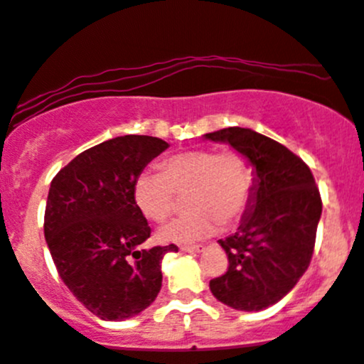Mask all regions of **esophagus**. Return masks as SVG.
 Wrapping results in <instances>:
<instances>
[{
    "mask_svg": "<svg viewBox=\"0 0 364 364\" xmlns=\"http://www.w3.org/2000/svg\"><path fill=\"white\" fill-rule=\"evenodd\" d=\"M183 252H202L203 250V245H188V247H181Z\"/></svg>",
    "mask_w": 364,
    "mask_h": 364,
    "instance_id": "34e87169",
    "label": "esophagus"
}]
</instances>
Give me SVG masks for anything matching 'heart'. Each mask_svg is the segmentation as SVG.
Returning a JSON list of instances; mask_svg holds the SVG:
<instances>
[{
	"mask_svg": "<svg viewBox=\"0 0 364 364\" xmlns=\"http://www.w3.org/2000/svg\"><path fill=\"white\" fill-rule=\"evenodd\" d=\"M255 176L249 159L237 150L195 149L171 155L161 173L143 171L134 179L138 209L155 223L174 210L178 195L190 209L157 231L164 243H188L214 233L218 225L231 228L245 214L254 193Z\"/></svg>",
	"mask_w": 364,
	"mask_h": 364,
	"instance_id": "obj_1",
	"label": "heart"
}]
</instances>
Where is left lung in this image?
<instances>
[{"mask_svg":"<svg viewBox=\"0 0 364 364\" xmlns=\"http://www.w3.org/2000/svg\"><path fill=\"white\" fill-rule=\"evenodd\" d=\"M205 138L230 143L255 171L254 193L238 231L219 240L230 266L210 279V292L233 309H266L309 267L321 218L319 190L307 164L264 134L226 127Z\"/></svg>","mask_w":364,"mask_h":364,"instance_id":"obj_1","label":"left lung"}]
</instances>
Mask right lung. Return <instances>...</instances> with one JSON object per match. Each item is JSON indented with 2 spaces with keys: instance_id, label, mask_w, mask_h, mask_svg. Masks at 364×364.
I'll use <instances>...</instances> for the list:
<instances>
[{
  "instance_id": "obj_1",
  "label": "right lung",
  "mask_w": 364,
  "mask_h": 364,
  "mask_svg": "<svg viewBox=\"0 0 364 364\" xmlns=\"http://www.w3.org/2000/svg\"><path fill=\"white\" fill-rule=\"evenodd\" d=\"M161 138L126 134L91 146L51 181L45 238L60 278L95 316H136L162 287L161 261L174 243L139 249L150 226L133 197L134 179L167 149Z\"/></svg>"
}]
</instances>
